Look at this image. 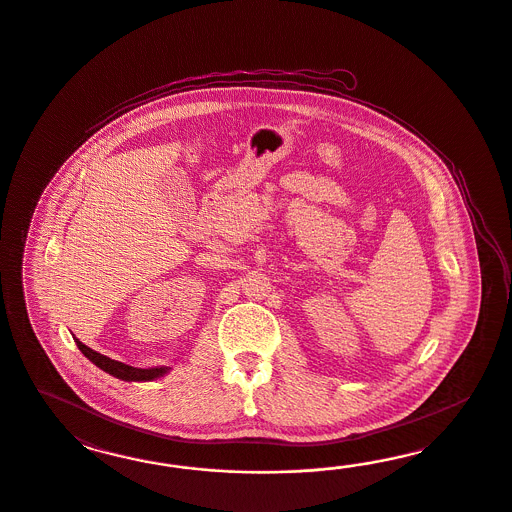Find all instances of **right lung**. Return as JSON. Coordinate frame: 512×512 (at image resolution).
<instances>
[{
    "instance_id": "obj_1",
    "label": "right lung",
    "mask_w": 512,
    "mask_h": 512,
    "mask_svg": "<svg viewBox=\"0 0 512 512\" xmlns=\"http://www.w3.org/2000/svg\"><path fill=\"white\" fill-rule=\"evenodd\" d=\"M75 343H77L78 349L82 351V355L88 358L90 362H93L99 370L109 373V375L116 377V379H122V381H154V379H159V377H163L167 373V368H148V370L133 368V366H127L124 362L112 360V358L93 351L88 345L78 341L77 338H75Z\"/></svg>"
}]
</instances>
